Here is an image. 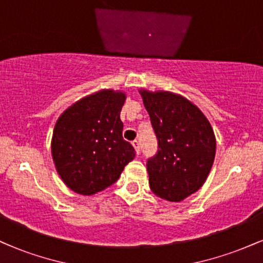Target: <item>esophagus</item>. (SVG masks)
Here are the masks:
<instances>
[{
  "label": "esophagus",
  "mask_w": 263,
  "mask_h": 263,
  "mask_svg": "<svg viewBox=\"0 0 263 263\" xmlns=\"http://www.w3.org/2000/svg\"><path fill=\"white\" fill-rule=\"evenodd\" d=\"M132 146H134V147H135L136 152H137V153H140V142H138L137 140L132 141Z\"/></svg>",
  "instance_id": "esophagus-1"
}]
</instances>
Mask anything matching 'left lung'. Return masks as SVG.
Here are the masks:
<instances>
[{
    "mask_svg": "<svg viewBox=\"0 0 263 263\" xmlns=\"http://www.w3.org/2000/svg\"><path fill=\"white\" fill-rule=\"evenodd\" d=\"M158 140L147 161L149 188L157 197L182 201L200 189L215 158L210 122L193 102L170 91H140Z\"/></svg>",
    "mask_w": 263,
    "mask_h": 263,
    "instance_id": "left-lung-1",
    "label": "left lung"
}]
</instances>
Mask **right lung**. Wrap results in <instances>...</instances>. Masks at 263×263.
I'll return each mask as SVG.
<instances>
[{"instance_id": "1", "label": "right lung", "mask_w": 263, "mask_h": 263, "mask_svg": "<svg viewBox=\"0 0 263 263\" xmlns=\"http://www.w3.org/2000/svg\"><path fill=\"white\" fill-rule=\"evenodd\" d=\"M126 93L101 90L77 101L60 115L52 138L57 172L75 193L91 195L114 184L135 158L122 137L120 112Z\"/></svg>"}]
</instances>
